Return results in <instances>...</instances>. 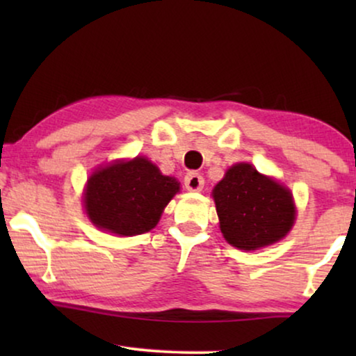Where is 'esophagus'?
<instances>
[{
    "instance_id": "esophagus-1",
    "label": "esophagus",
    "mask_w": 356,
    "mask_h": 356,
    "mask_svg": "<svg viewBox=\"0 0 356 356\" xmlns=\"http://www.w3.org/2000/svg\"><path fill=\"white\" fill-rule=\"evenodd\" d=\"M184 186H186L188 191H201L204 186L202 175L194 173V172L188 173L186 177H184Z\"/></svg>"
}]
</instances>
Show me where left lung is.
Listing matches in <instances>:
<instances>
[{"instance_id":"obj_1","label":"left lung","mask_w":356,"mask_h":356,"mask_svg":"<svg viewBox=\"0 0 356 356\" xmlns=\"http://www.w3.org/2000/svg\"><path fill=\"white\" fill-rule=\"evenodd\" d=\"M212 194L223 236L240 250L254 251L282 240L295 222L289 189L250 163L233 165Z\"/></svg>"}]
</instances>
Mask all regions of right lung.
Masks as SVG:
<instances>
[{"mask_svg": "<svg viewBox=\"0 0 356 356\" xmlns=\"http://www.w3.org/2000/svg\"><path fill=\"white\" fill-rule=\"evenodd\" d=\"M178 191L177 179L165 177L147 159L136 157L97 170L87 179L84 202L94 225L133 236L152 230Z\"/></svg>", "mask_w": 356, "mask_h": 356, "instance_id": "add662e5", "label": "right lung"}]
</instances>
